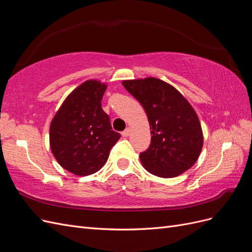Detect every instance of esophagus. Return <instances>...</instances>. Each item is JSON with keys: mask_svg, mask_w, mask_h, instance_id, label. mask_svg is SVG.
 I'll return each instance as SVG.
<instances>
[{"mask_svg": "<svg viewBox=\"0 0 252 252\" xmlns=\"http://www.w3.org/2000/svg\"><path fill=\"white\" fill-rule=\"evenodd\" d=\"M129 133H130V129H129V128H126L124 131H122V135H123L124 138H126V136H128Z\"/></svg>", "mask_w": 252, "mask_h": 252, "instance_id": "1", "label": "esophagus"}]
</instances>
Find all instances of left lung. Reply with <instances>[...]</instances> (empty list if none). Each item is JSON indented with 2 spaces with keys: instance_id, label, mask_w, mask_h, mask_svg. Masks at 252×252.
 <instances>
[{
  "instance_id": "obj_1",
  "label": "left lung",
  "mask_w": 252,
  "mask_h": 252,
  "mask_svg": "<svg viewBox=\"0 0 252 252\" xmlns=\"http://www.w3.org/2000/svg\"><path fill=\"white\" fill-rule=\"evenodd\" d=\"M123 86L140 102L147 114L151 142L141 152L143 166L159 178L185 172L199 158L203 133L195 111L173 86L162 80L124 81Z\"/></svg>"
}]
</instances>
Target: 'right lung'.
Here are the masks:
<instances>
[{"mask_svg":"<svg viewBox=\"0 0 252 252\" xmlns=\"http://www.w3.org/2000/svg\"><path fill=\"white\" fill-rule=\"evenodd\" d=\"M105 84L84 82L67 96L50 125V147L64 169L77 175L100 170L121 138L102 109Z\"/></svg>","mask_w":252,"mask_h":252,"instance_id":"right-lung-1","label":"right lung"}]
</instances>
